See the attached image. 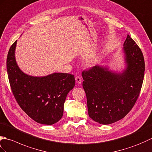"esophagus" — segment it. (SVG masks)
<instances>
[{"instance_id": "obj_1", "label": "esophagus", "mask_w": 152, "mask_h": 152, "mask_svg": "<svg viewBox=\"0 0 152 152\" xmlns=\"http://www.w3.org/2000/svg\"><path fill=\"white\" fill-rule=\"evenodd\" d=\"M75 80H76V82L78 83V84H80V83H81V82H82L81 78H80V77H79V76L75 77Z\"/></svg>"}]
</instances>
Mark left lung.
Listing matches in <instances>:
<instances>
[{"instance_id":"left-lung-1","label":"left lung","mask_w":152,"mask_h":152,"mask_svg":"<svg viewBox=\"0 0 152 152\" xmlns=\"http://www.w3.org/2000/svg\"><path fill=\"white\" fill-rule=\"evenodd\" d=\"M125 64L121 71L97 65L83 72L88 115L99 124L108 125L126 116L139 96L145 64L140 49L127 35L123 45Z\"/></svg>"}]
</instances>
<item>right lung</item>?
<instances>
[{"label":"right lung","instance_id":"right-lung-1","mask_svg":"<svg viewBox=\"0 0 152 152\" xmlns=\"http://www.w3.org/2000/svg\"><path fill=\"white\" fill-rule=\"evenodd\" d=\"M17 41L8 51L6 66L12 92L23 110L35 122L53 125L62 118L67 94L75 85L74 75L53 73L32 76L19 68L15 59Z\"/></svg>","mask_w":152,"mask_h":152}]
</instances>
